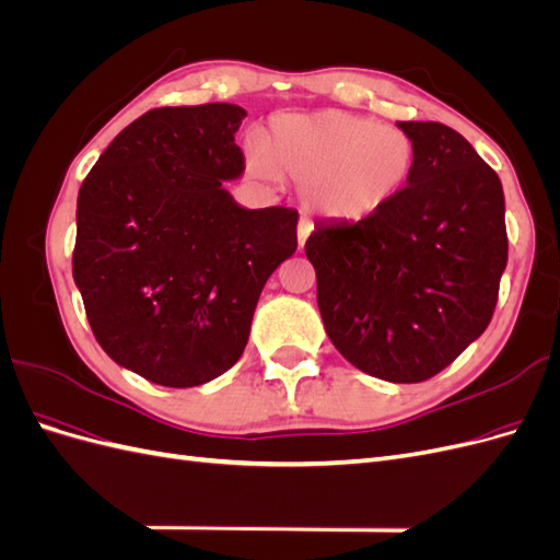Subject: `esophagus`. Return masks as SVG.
Here are the masks:
<instances>
[{
    "mask_svg": "<svg viewBox=\"0 0 560 560\" xmlns=\"http://www.w3.org/2000/svg\"><path fill=\"white\" fill-rule=\"evenodd\" d=\"M311 231H313V224L308 222V219H301V222H299V247L306 245Z\"/></svg>",
    "mask_w": 560,
    "mask_h": 560,
    "instance_id": "obj_1",
    "label": "esophagus"
}]
</instances>
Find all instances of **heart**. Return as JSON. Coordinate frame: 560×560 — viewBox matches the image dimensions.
<instances>
[{"mask_svg": "<svg viewBox=\"0 0 560 560\" xmlns=\"http://www.w3.org/2000/svg\"><path fill=\"white\" fill-rule=\"evenodd\" d=\"M254 167L301 186L306 206L331 222H364L411 182V135L343 109L280 114L259 138Z\"/></svg>", "mask_w": 560, "mask_h": 560, "instance_id": "heart-1", "label": "heart"}]
</instances>
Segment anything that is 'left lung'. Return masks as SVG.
<instances>
[{
  "instance_id": "8db88e82",
  "label": "left lung",
  "mask_w": 560,
  "mask_h": 560,
  "mask_svg": "<svg viewBox=\"0 0 560 560\" xmlns=\"http://www.w3.org/2000/svg\"><path fill=\"white\" fill-rule=\"evenodd\" d=\"M416 142L406 189L358 224L306 241L336 350L369 376L420 383L486 331L506 266L504 194L474 147L436 121H397Z\"/></svg>"
}]
</instances>
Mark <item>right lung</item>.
<instances>
[{
	"instance_id": "obj_1",
	"label": "right lung",
	"mask_w": 560,
	"mask_h": 560,
	"mask_svg": "<svg viewBox=\"0 0 560 560\" xmlns=\"http://www.w3.org/2000/svg\"><path fill=\"white\" fill-rule=\"evenodd\" d=\"M238 105L161 107L116 135L77 198L72 276L97 343L165 387L222 376L266 280L296 252L299 212L247 210Z\"/></svg>"
}]
</instances>
